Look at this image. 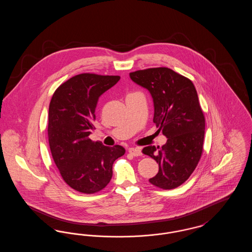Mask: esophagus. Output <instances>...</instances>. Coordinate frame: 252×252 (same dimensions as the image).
Listing matches in <instances>:
<instances>
[{
    "label": "esophagus",
    "instance_id": "esophagus-1",
    "mask_svg": "<svg viewBox=\"0 0 252 252\" xmlns=\"http://www.w3.org/2000/svg\"><path fill=\"white\" fill-rule=\"evenodd\" d=\"M128 152H129L131 155H133V156H142V151H141L140 148H134V147H131V148L128 149Z\"/></svg>",
    "mask_w": 252,
    "mask_h": 252
}]
</instances>
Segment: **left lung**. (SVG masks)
<instances>
[{"mask_svg": "<svg viewBox=\"0 0 252 252\" xmlns=\"http://www.w3.org/2000/svg\"><path fill=\"white\" fill-rule=\"evenodd\" d=\"M129 76L150 93L153 122L167 138L161 147L143 149L158 163V172L149 182L165 190L177 188L192 175L203 151L205 117L196 90L189 78L165 67L136 71Z\"/></svg>", "mask_w": 252, "mask_h": 252, "instance_id": "obj_1", "label": "left lung"}]
</instances>
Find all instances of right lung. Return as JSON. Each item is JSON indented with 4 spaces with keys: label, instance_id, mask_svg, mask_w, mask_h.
Here are the masks:
<instances>
[{
    "label": "right lung",
    "instance_id": "obj_1",
    "mask_svg": "<svg viewBox=\"0 0 252 252\" xmlns=\"http://www.w3.org/2000/svg\"><path fill=\"white\" fill-rule=\"evenodd\" d=\"M119 80L118 75L80 73L60 85L51 99V153L63 180L77 192L103 190L111 180L113 162L126 152L121 145L105 146L89 138L99 97Z\"/></svg>",
    "mask_w": 252,
    "mask_h": 252
}]
</instances>
